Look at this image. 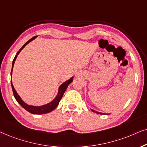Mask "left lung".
Returning a JSON list of instances; mask_svg holds the SVG:
<instances>
[{"label": "left lung", "instance_id": "1", "mask_svg": "<svg viewBox=\"0 0 147 147\" xmlns=\"http://www.w3.org/2000/svg\"><path fill=\"white\" fill-rule=\"evenodd\" d=\"M91 111H93V112H95V113H98V114H104V113H100V112H98V111H96L93 110V109H91Z\"/></svg>", "mask_w": 147, "mask_h": 147}]
</instances>
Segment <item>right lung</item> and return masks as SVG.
<instances>
[{"instance_id": "add662e5", "label": "right lung", "mask_w": 147, "mask_h": 147, "mask_svg": "<svg viewBox=\"0 0 147 147\" xmlns=\"http://www.w3.org/2000/svg\"><path fill=\"white\" fill-rule=\"evenodd\" d=\"M37 36H34L32 38H31L30 40L27 41V42L25 43V44L23 45V46L21 47V48L19 50V51H18V52H17L16 56H15V57L14 59H13V64H12V70H11V76L12 75V72H13V66H14V63H15V60H16V58L17 57V55L19 54V52H21V50L24 48V47L26 46V45L28 44L31 42V41H32L33 40H34L35 38H36ZM72 79H73V77H72L71 79H70L69 80H68V81H66V82H64V83H62L61 85H60V87L59 88V91H58V93L57 95V96L56 97V98L54 99L53 101H52V102L48 103V104L46 105H42V106H39V107H36V106H32V105H29L26 104V103L23 102L22 101V99H21V97L19 96L18 94L17 93L16 91H15L14 87H13V84H12V81H11V87H12V89H13V95H14V97L16 100L17 101V102H18L19 104H20L21 106H22L23 108L25 109H26L27 111H29V113H33V114H44V113H49L50 112V111H53L54 109L56 108V107L58 106V104H59V102L60 101V99H62V96H63L64 92L67 89L68 86L69 84L72 82Z\"/></svg>"}]
</instances>
